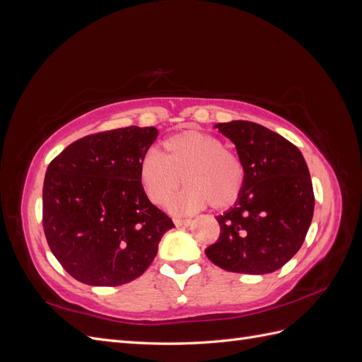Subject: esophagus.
<instances>
[{
  "label": "esophagus",
  "instance_id": "1",
  "mask_svg": "<svg viewBox=\"0 0 362 362\" xmlns=\"http://www.w3.org/2000/svg\"><path fill=\"white\" fill-rule=\"evenodd\" d=\"M173 223L177 226H189L192 223V221H190V218H177V217H175Z\"/></svg>",
  "mask_w": 362,
  "mask_h": 362
}]
</instances>
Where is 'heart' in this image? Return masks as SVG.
<instances>
[{
	"mask_svg": "<svg viewBox=\"0 0 362 362\" xmlns=\"http://www.w3.org/2000/svg\"><path fill=\"white\" fill-rule=\"evenodd\" d=\"M170 210L192 214L210 204L216 210L233 205L245 182V166L223 141L202 131L189 129L163 141V156L151 149L140 163V181L151 202L166 205L180 184Z\"/></svg>",
	"mask_w": 362,
	"mask_h": 362,
	"instance_id": "b5f03b06",
	"label": "heart"
}]
</instances>
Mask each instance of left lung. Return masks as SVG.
<instances>
[{
  "mask_svg": "<svg viewBox=\"0 0 362 362\" xmlns=\"http://www.w3.org/2000/svg\"><path fill=\"white\" fill-rule=\"evenodd\" d=\"M235 145L245 182L235 205L217 216L221 235L205 249L228 272L264 275L288 262L313 221L314 192L300 151L269 128L249 120L217 124Z\"/></svg>",
  "mask_w": 362,
  "mask_h": 362,
  "instance_id": "1",
  "label": "left lung"
}]
</instances>
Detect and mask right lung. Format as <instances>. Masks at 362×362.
<instances>
[{
	"label": "right lung",
	"mask_w": 362,
	"mask_h": 362,
	"mask_svg": "<svg viewBox=\"0 0 362 362\" xmlns=\"http://www.w3.org/2000/svg\"><path fill=\"white\" fill-rule=\"evenodd\" d=\"M157 136L154 127L101 131L74 141L49 163L43 233L76 281L116 287L139 278L175 226L140 181V163Z\"/></svg>",
	"instance_id": "add662e5"
}]
</instances>
